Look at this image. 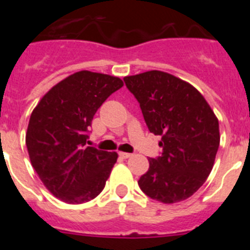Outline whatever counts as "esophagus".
Wrapping results in <instances>:
<instances>
[{"label":"esophagus","instance_id":"34e87169","mask_svg":"<svg viewBox=\"0 0 250 250\" xmlns=\"http://www.w3.org/2000/svg\"><path fill=\"white\" fill-rule=\"evenodd\" d=\"M119 155L123 159H129L130 156H131V154H130V152H119Z\"/></svg>","mask_w":250,"mask_h":250}]
</instances>
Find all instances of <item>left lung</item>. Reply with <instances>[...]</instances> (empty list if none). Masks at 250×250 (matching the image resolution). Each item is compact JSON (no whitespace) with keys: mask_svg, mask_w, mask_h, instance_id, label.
<instances>
[{"mask_svg":"<svg viewBox=\"0 0 250 250\" xmlns=\"http://www.w3.org/2000/svg\"><path fill=\"white\" fill-rule=\"evenodd\" d=\"M150 132L160 135L161 155L149 158L139 187L164 204L190 198L205 183L219 147V121L202 94L187 81L159 70L125 76Z\"/></svg>","mask_w":250,"mask_h":250,"instance_id":"left-lung-1","label":"left lung"}]
</instances>
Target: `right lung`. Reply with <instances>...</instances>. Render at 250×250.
Instances as JSON below:
<instances>
[{"label":"right lung","instance_id":"1","mask_svg":"<svg viewBox=\"0 0 250 250\" xmlns=\"http://www.w3.org/2000/svg\"><path fill=\"white\" fill-rule=\"evenodd\" d=\"M123 86L119 77L83 70L51 87L31 114L26 132L30 161L60 200L81 204L105 188L118 154L86 146V132L104 101Z\"/></svg>","mask_w":250,"mask_h":250}]
</instances>
